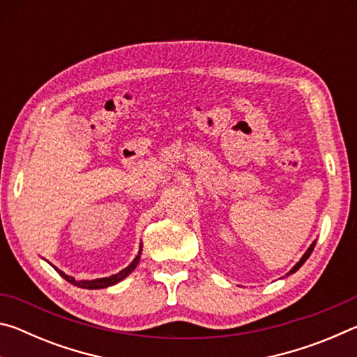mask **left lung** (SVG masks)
Wrapping results in <instances>:
<instances>
[{
    "mask_svg": "<svg viewBox=\"0 0 357 357\" xmlns=\"http://www.w3.org/2000/svg\"><path fill=\"white\" fill-rule=\"evenodd\" d=\"M315 244H317V241H313V243H312V245L309 247V249H307V252L304 253V255H302V258L299 259V261H298V263H296V264L293 266V268H291V271H289V273H288L287 275H289V274H294V273H296V271H298V269L301 268V266H302V264H304V263L307 261V258H309V257H310V253L313 252V249H315Z\"/></svg>",
    "mask_w": 357,
    "mask_h": 357,
    "instance_id": "8db88e82",
    "label": "left lung"
}]
</instances>
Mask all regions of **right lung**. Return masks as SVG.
<instances>
[{
  "label": "right lung",
  "instance_id": "add662e5",
  "mask_svg": "<svg viewBox=\"0 0 357 357\" xmlns=\"http://www.w3.org/2000/svg\"><path fill=\"white\" fill-rule=\"evenodd\" d=\"M142 244H140V250H138V255L134 258V261H132L128 268H124L123 271H119L118 274H113V275H110V277H102V279H94V280H75L74 277H70V275H68V274H64L63 271H59L58 268H55L58 273H59V275L63 277V279H66L68 280L69 283H72V285H75V287H80V288H86V289H100V288H107V287H112V285H116L118 282H121V280H124L126 277H128L132 271H134L135 268H137V264H138V261H140V255H142Z\"/></svg>",
  "mask_w": 357,
  "mask_h": 357
}]
</instances>
